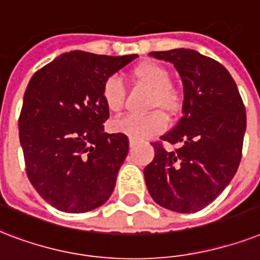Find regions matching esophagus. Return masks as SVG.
<instances>
[{"label": "esophagus", "instance_id": "1", "mask_svg": "<svg viewBox=\"0 0 260 260\" xmlns=\"http://www.w3.org/2000/svg\"><path fill=\"white\" fill-rule=\"evenodd\" d=\"M136 144H137L136 140H133V138H130V140H128V145H130V148H134V146H136Z\"/></svg>", "mask_w": 260, "mask_h": 260}]
</instances>
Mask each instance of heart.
<instances>
[{
	"mask_svg": "<svg viewBox=\"0 0 260 260\" xmlns=\"http://www.w3.org/2000/svg\"><path fill=\"white\" fill-rule=\"evenodd\" d=\"M133 78L152 89L149 100V110H161L167 115H174L180 107L179 92L171 85V74L167 68L157 62L146 61L134 68ZM106 107L111 114H119L123 110L124 89L123 82L116 76L107 78L102 92ZM161 112H152L148 115H127L122 119L114 120L111 128L133 140H146L156 136L167 127V118Z\"/></svg>",
	"mask_w": 260,
	"mask_h": 260,
	"instance_id": "b5f03b06",
	"label": "heart"
}]
</instances>
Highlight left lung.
Masks as SVG:
<instances>
[{"mask_svg":"<svg viewBox=\"0 0 260 260\" xmlns=\"http://www.w3.org/2000/svg\"><path fill=\"white\" fill-rule=\"evenodd\" d=\"M171 62L183 82L182 118L160 137L180 148L152 144L154 158L144 176L153 201L168 210L195 213L212 203L236 174L247 116L232 76L212 58L190 48L153 51Z\"/></svg>","mask_w":260,"mask_h":260,"instance_id":"left-lung-1","label":"left lung"}]
</instances>
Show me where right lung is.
<instances>
[{
  "instance_id": "obj_1",
  "label": "right lung",
  "mask_w": 260,
  "mask_h": 260,
  "mask_svg": "<svg viewBox=\"0 0 260 260\" xmlns=\"http://www.w3.org/2000/svg\"><path fill=\"white\" fill-rule=\"evenodd\" d=\"M137 54L108 57L74 50L38 70L19 118L28 179L58 210L85 213L111 197L128 152L124 134H107L102 92Z\"/></svg>"
}]
</instances>
